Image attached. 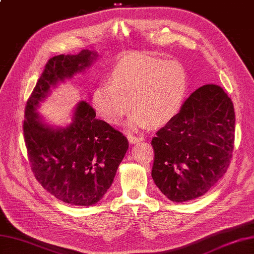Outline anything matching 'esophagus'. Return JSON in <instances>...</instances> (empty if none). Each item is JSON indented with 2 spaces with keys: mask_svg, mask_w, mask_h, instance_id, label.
<instances>
[{
  "mask_svg": "<svg viewBox=\"0 0 254 254\" xmlns=\"http://www.w3.org/2000/svg\"><path fill=\"white\" fill-rule=\"evenodd\" d=\"M127 139H128V142H130L131 144H136L138 142H142L144 138L141 135H128Z\"/></svg>",
  "mask_w": 254,
  "mask_h": 254,
  "instance_id": "obj_1",
  "label": "esophagus"
}]
</instances>
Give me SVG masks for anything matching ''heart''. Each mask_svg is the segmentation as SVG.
I'll list each match as a JSON object with an SVG mask.
<instances>
[{"label":"heart","mask_w":254,"mask_h":254,"mask_svg":"<svg viewBox=\"0 0 254 254\" xmlns=\"http://www.w3.org/2000/svg\"><path fill=\"white\" fill-rule=\"evenodd\" d=\"M188 88L185 66L177 61L132 53L118 62L110 82L99 84L91 102L102 120L119 124L132 104L135 110L128 118L131 130L146 127L149 122L160 124L174 117Z\"/></svg>","instance_id":"b5f03b06"}]
</instances>
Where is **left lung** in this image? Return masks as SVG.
<instances>
[{"label": "left lung", "mask_w": 254, "mask_h": 254, "mask_svg": "<svg viewBox=\"0 0 254 254\" xmlns=\"http://www.w3.org/2000/svg\"><path fill=\"white\" fill-rule=\"evenodd\" d=\"M234 141L233 101L220 86H202L152 139L155 185L172 202L204 195L227 171Z\"/></svg>", "instance_id": "left-lung-1"}]
</instances>
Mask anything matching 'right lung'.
Listing matches in <instances>:
<instances>
[{
  "mask_svg": "<svg viewBox=\"0 0 254 254\" xmlns=\"http://www.w3.org/2000/svg\"><path fill=\"white\" fill-rule=\"evenodd\" d=\"M97 57L86 49L51 58L25 108L24 136L36 179L58 199L77 206H90L104 197L128 148L127 139L96 119L87 101L75 106L66 127L47 123L37 109L52 88L90 67Z\"/></svg>",
  "mask_w": 254,
  "mask_h": 254,
  "instance_id": "add662e5",
  "label": "right lung"
}]
</instances>
